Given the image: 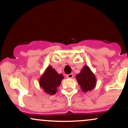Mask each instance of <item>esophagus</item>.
I'll return each instance as SVG.
<instances>
[{
	"label": "esophagus",
	"mask_w": 128,
	"mask_h": 128,
	"mask_svg": "<svg viewBox=\"0 0 128 128\" xmlns=\"http://www.w3.org/2000/svg\"><path fill=\"white\" fill-rule=\"evenodd\" d=\"M74 77V75L72 74H70L67 75V78H72Z\"/></svg>",
	"instance_id": "obj_1"
}]
</instances>
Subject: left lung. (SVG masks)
Segmentation results:
<instances>
[{"mask_svg": "<svg viewBox=\"0 0 128 128\" xmlns=\"http://www.w3.org/2000/svg\"><path fill=\"white\" fill-rule=\"evenodd\" d=\"M76 80L84 92L92 91L96 87V76L86 65L84 66L80 73L76 75Z\"/></svg>", "mask_w": 128, "mask_h": 128, "instance_id": "8db88e82", "label": "left lung"}]
</instances>
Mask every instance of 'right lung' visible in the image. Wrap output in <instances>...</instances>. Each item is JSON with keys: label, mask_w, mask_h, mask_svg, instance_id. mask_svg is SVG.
<instances>
[{"label": "right lung", "mask_w": 128, "mask_h": 128, "mask_svg": "<svg viewBox=\"0 0 128 128\" xmlns=\"http://www.w3.org/2000/svg\"><path fill=\"white\" fill-rule=\"evenodd\" d=\"M64 78L62 74H59L52 66L47 67L39 79L40 86L44 91L50 95H54L57 92V88L60 86Z\"/></svg>", "instance_id": "obj_1"}]
</instances>
